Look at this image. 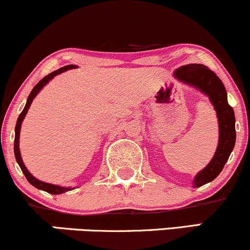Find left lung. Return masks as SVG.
Segmentation results:
<instances>
[{"label": "left lung", "instance_id": "left-lung-1", "mask_svg": "<svg viewBox=\"0 0 250 250\" xmlns=\"http://www.w3.org/2000/svg\"><path fill=\"white\" fill-rule=\"evenodd\" d=\"M175 76L208 95L217 111L219 120V143L213 159L193 180V187L199 188L213 181L229 160L235 145V116L233 107L227 101V92L221 80L204 64H187L178 68L175 72Z\"/></svg>", "mask_w": 250, "mask_h": 250}]
</instances>
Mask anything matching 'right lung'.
Listing matches in <instances>:
<instances>
[{"mask_svg":"<svg viewBox=\"0 0 250 250\" xmlns=\"http://www.w3.org/2000/svg\"><path fill=\"white\" fill-rule=\"evenodd\" d=\"M73 68H76V66H74V64H68V66L61 67V68H59L58 70H54V72H52V73L48 74V75H46L44 79H42L38 83H37V84L35 85V88H33L32 91H31V94L29 95V98H27L25 106H24L23 111H21L20 117H18L16 127H15V144H14L15 158H16V161L18 162V165H20L21 171H23V174L25 175L26 180L29 181L33 187H36L37 189L44 190L48 193H52V195H60V193H63V192H66V191H69L72 189H70V188H62V187H59V186H54V184L45 183V182L37 180L35 176H32V175L30 174V171L27 170L25 166H24L23 160H21V152H20V131H21V122H23L24 117H25L27 110H29V107L31 105V103H32L33 98H35L36 95L40 91V89L44 87L46 83L50 81L51 79H53L55 75L66 72V70H68V69H73Z\"/></svg>","mask_w":250,"mask_h":250,"instance_id":"1","label":"right lung"}]
</instances>
